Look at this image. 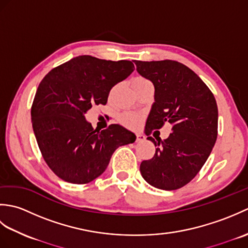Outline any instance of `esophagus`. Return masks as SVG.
<instances>
[{"label": "esophagus", "instance_id": "esophagus-1", "mask_svg": "<svg viewBox=\"0 0 248 248\" xmlns=\"http://www.w3.org/2000/svg\"><path fill=\"white\" fill-rule=\"evenodd\" d=\"M145 140H146L145 135H143V134H136V141H138V143H140V141H144Z\"/></svg>", "mask_w": 248, "mask_h": 248}]
</instances>
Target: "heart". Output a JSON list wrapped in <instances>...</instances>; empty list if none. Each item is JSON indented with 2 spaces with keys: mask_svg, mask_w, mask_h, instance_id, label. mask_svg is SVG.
Wrapping results in <instances>:
<instances>
[{
  "mask_svg": "<svg viewBox=\"0 0 248 248\" xmlns=\"http://www.w3.org/2000/svg\"><path fill=\"white\" fill-rule=\"evenodd\" d=\"M149 82L147 78H143V77H135L132 81H131V84H132V87L135 85H139V84H143V83H147ZM143 119V116L138 113L134 112H124L121 113L118 116V120L121 124H124V127L127 128H136L140 124V123Z\"/></svg>",
  "mask_w": 248,
  "mask_h": 248,
  "instance_id": "heart-1",
  "label": "heart"
}]
</instances>
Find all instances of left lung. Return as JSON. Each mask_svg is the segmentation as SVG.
I'll use <instances>...</instances> for the list:
<instances>
[{"label": "left lung", "instance_id": "obj_1", "mask_svg": "<svg viewBox=\"0 0 248 248\" xmlns=\"http://www.w3.org/2000/svg\"><path fill=\"white\" fill-rule=\"evenodd\" d=\"M134 62L140 75L155 86V102L145 133L149 135L165 123L172 124V132L166 140L147 138L156 148L152 159L140 163V173L156 188H180L202 170L217 141V101L202 78L181 62L170 60Z\"/></svg>", "mask_w": 248, "mask_h": 248}]
</instances>
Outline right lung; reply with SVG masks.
I'll list each match as a JSON object with an SVG mask.
<instances>
[{
	"mask_svg": "<svg viewBox=\"0 0 248 248\" xmlns=\"http://www.w3.org/2000/svg\"><path fill=\"white\" fill-rule=\"evenodd\" d=\"M134 71L130 61L81 55L52 69L31 105V124L44 159L57 177L88 183L102 175L119 146L136 136L119 124L93 130L85 119L93 105L108 102L109 91Z\"/></svg>",
	"mask_w": 248,
	"mask_h": 248,
	"instance_id": "add662e5",
	"label": "right lung"
}]
</instances>
